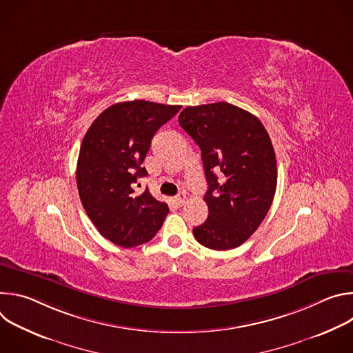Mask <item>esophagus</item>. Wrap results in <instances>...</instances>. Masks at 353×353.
Wrapping results in <instances>:
<instances>
[{"instance_id":"obj_1","label":"esophagus","mask_w":353,"mask_h":353,"mask_svg":"<svg viewBox=\"0 0 353 353\" xmlns=\"http://www.w3.org/2000/svg\"><path fill=\"white\" fill-rule=\"evenodd\" d=\"M174 203H176V205L183 207V205L187 203V196H185V194H184V192H180L179 195H176V196H174Z\"/></svg>"}]
</instances>
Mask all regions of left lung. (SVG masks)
Returning a JSON list of instances; mask_svg holds the SVG:
<instances>
[{
    "instance_id": "1",
    "label": "left lung",
    "mask_w": 353,
    "mask_h": 353,
    "mask_svg": "<svg viewBox=\"0 0 353 353\" xmlns=\"http://www.w3.org/2000/svg\"><path fill=\"white\" fill-rule=\"evenodd\" d=\"M180 127L201 149L208 219L192 233L212 250L243 244L264 221L276 190V158L263 123L226 102L190 106Z\"/></svg>"
}]
</instances>
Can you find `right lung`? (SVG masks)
<instances>
[{"label": "right lung", "instance_id": "obj_1", "mask_svg": "<svg viewBox=\"0 0 353 353\" xmlns=\"http://www.w3.org/2000/svg\"><path fill=\"white\" fill-rule=\"evenodd\" d=\"M181 106L132 100L108 108L86 131L77 163L81 203L99 233L120 247L152 240L169 207L134 184L155 132Z\"/></svg>", "mask_w": 353, "mask_h": 353}]
</instances>
